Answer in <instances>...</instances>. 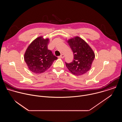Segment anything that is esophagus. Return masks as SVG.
<instances>
[{
    "label": "esophagus",
    "instance_id": "34e87169",
    "mask_svg": "<svg viewBox=\"0 0 122 122\" xmlns=\"http://www.w3.org/2000/svg\"><path fill=\"white\" fill-rule=\"evenodd\" d=\"M64 56H65L64 55L62 54V55H61L60 56H59L58 57H59V58H64Z\"/></svg>",
    "mask_w": 122,
    "mask_h": 122
}]
</instances>
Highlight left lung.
Here are the masks:
<instances>
[{"instance_id": "1", "label": "left lung", "mask_w": 122, "mask_h": 122, "mask_svg": "<svg viewBox=\"0 0 122 122\" xmlns=\"http://www.w3.org/2000/svg\"><path fill=\"white\" fill-rule=\"evenodd\" d=\"M66 41L73 53L74 60L69 64L66 63V66L74 75L86 73L90 69L95 57L94 51L87 43L78 36Z\"/></svg>"}]
</instances>
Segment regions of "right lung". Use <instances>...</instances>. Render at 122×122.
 Returning <instances> with one entry per match:
<instances>
[{
    "label": "right lung",
    "mask_w": 122,
    "mask_h": 122,
    "mask_svg": "<svg viewBox=\"0 0 122 122\" xmlns=\"http://www.w3.org/2000/svg\"><path fill=\"white\" fill-rule=\"evenodd\" d=\"M49 43V39L40 36L35 39L26 50L24 59L32 72L40 74L45 72L57 59L48 49Z\"/></svg>",
    "instance_id": "1"
}]
</instances>
